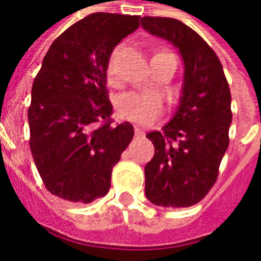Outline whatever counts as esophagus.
I'll return each instance as SVG.
<instances>
[{
	"label": "esophagus",
	"mask_w": 261,
	"mask_h": 261,
	"mask_svg": "<svg viewBox=\"0 0 261 261\" xmlns=\"http://www.w3.org/2000/svg\"><path fill=\"white\" fill-rule=\"evenodd\" d=\"M135 135H136V136H143V135H145V132H143L142 129H141V127H135Z\"/></svg>",
	"instance_id": "esophagus-1"
}]
</instances>
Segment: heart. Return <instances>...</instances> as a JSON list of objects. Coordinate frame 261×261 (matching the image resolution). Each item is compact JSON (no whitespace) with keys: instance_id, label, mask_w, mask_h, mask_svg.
<instances>
[{"instance_id":"obj_1","label":"heart","mask_w":261,"mask_h":261,"mask_svg":"<svg viewBox=\"0 0 261 261\" xmlns=\"http://www.w3.org/2000/svg\"><path fill=\"white\" fill-rule=\"evenodd\" d=\"M118 48L110 56L109 63H108L109 77L113 76V63H115V56H116ZM115 106H116V112L120 118L132 120L136 123L148 125L161 116V113L164 110V100L158 93L127 92V93L119 96Z\"/></svg>"}]
</instances>
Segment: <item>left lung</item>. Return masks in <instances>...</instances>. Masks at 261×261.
<instances>
[{"instance_id": "8db88e82", "label": "left lung", "mask_w": 261, "mask_h": 261, "mask_svg": "<svg viewBox=\"0 0 261 261\" xmlns=\"http://www.w3.org/2000/svg\"><path fill=\"white\" fill-rule=\"evenodd\" d=\"M143 30L178 48L184 63L179 105L162 132L146 135L155 146L145 167V194L155 205L191 207L213 188L228 148L231 93L223 66L195 31L175 18L143 17Z\"/></svg>"}]
</instances>
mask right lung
<instances>
[{"label": "right lung", "mask_w": 261, "mask_h": 261, "mask_svg": "<svg viewBox=\"0 0 261 261\" xmlns=\"http://www.w3.org/2000/svg\"><path fill=\"white\" fill-rule=\"evenodd\" d=\"M139 20L87 15L54 40L34 79L30 148L45 188L63 200L89 204L105 197L112 168L134 138L129 122L112 125L106 71L113 48Z\"/></svg>", "instance_id": "add662e5"}]
</instances>
